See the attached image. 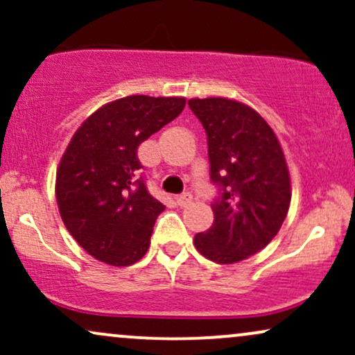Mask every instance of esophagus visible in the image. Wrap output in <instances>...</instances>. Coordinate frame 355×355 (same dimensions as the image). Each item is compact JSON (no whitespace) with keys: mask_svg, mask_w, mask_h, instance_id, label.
<instances>
[{"mask_svg":"<svg viewBox=\"0 0 355 355\" xmlns=\"http://www.w3.org/2000/svg\"><path fill=\"white\" fill-rule=\"evenodd\" d=\"M191 200H193V197H191L190 191H185V193H182L180 197L177 198V203H178V205H180V207H187V205H190Z\"/></svg>","mask_w":355,"mask_h":355,"instance_id":"obj_1","label":"esophagus"}]
</instances>
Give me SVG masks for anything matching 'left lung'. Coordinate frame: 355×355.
<instances>
[{"label":"left lung","instance_id":"8db88e82","mask_svg":"<svg viewBox=\"0 0 355 355\" xmlns=\"http://www.w3.org/2000/svg\"><path fill=\"white\" fill-rule=\"evenodd\" d=\"M207 133L214 223L195 247L217 263H234L270 243L291 205V178L275 133L255 110L227 98L189 100Z\"/></svg>","mask_w":355,"mask_h":355}]
</instances>
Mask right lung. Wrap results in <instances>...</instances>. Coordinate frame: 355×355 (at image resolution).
<instances>
[{"instance_id":"obj_1","label":"right lung","mask_w":355,"mask_h":355,"mask_svg":"<svg viewBox=\"0 0 355 355\" xmlns=\"http://www.w3.org/2000/svg\"><path fill=\"white\" fill-rule=\"evenodd\" d=\"M183 108L178 96H125L73 135L56 173V202L64 227L92 257L125 267L146 254L165 205L146 189L138 146Z\"/></svg>"}]
</instances>
